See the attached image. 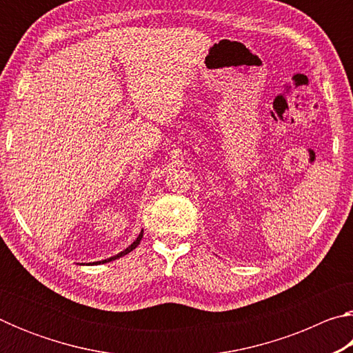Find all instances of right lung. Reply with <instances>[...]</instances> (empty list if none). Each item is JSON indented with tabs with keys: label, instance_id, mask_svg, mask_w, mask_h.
Instances as JSON below:
<instances>
[{
	"label": "right lung",
	"instance_id": "1",
	"mask_svg": "<svg viewBox=\"0 0 353 353\" xmlns=\"http://www.w3.org/2000/svg\"><path fill=\"white\" fill-rule=\"evenodd\" d=\"M141 238H143V230L140 232V235L137 236V240L130 244L129 248H126L123 250V252H119V254H117V255H113V256H110V259H105V260H101V261H94L93 265H103V263H109V261H112V260H117V259H119V256H123V255H126V254H129L130 250H134L137 246H139L140 244V241H141Z\"/></svg>",
	"mask_w": 353,
	"mask_h": 353
}]
</instances>
